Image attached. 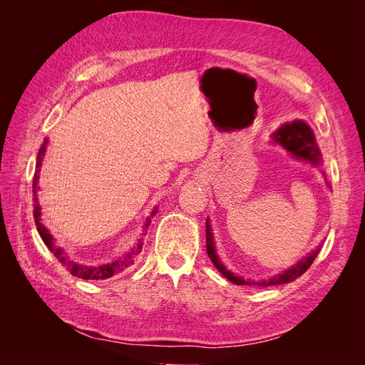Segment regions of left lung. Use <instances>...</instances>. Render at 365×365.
<instances>
[{"instance_id":"obj_1","label":"left lung","mask_w":365,"mask_h":365,"mask_svg":"<svg viewBox=\"0 0 365 365\" xmlns=\"http://www.w3.org/2000/svg\"><path fill=\"white\" fill-rule=\"evenodd\" d=\"M271 140L274 145H280L286 152H289L291 155L300 161H306L309 164L315 165V168H319L323 164L322 161V152L318 149V145L315 141V135L306 121L303 120H294L291 123H284L277 130L274 132L271 135ZM323 172V170H322ZM324 180H326V173ZM326 184L330 189V184L326 180ZM205 239H207V254L210 260L213 262V264L216 267V269L224 275L225 279H228L230 282H233L235 284H240V286H272V284H283V283H289L294 282L297 277H300L302 274H304L307 271V268L311 267L312 262L315 260V257L318 256L319 250H322V245H318L317 250L311 251L307 256L302 260H298L295 264H292L291 268L284 269L282 274L274 275L271 279L267 280H251V279H244L240 275H236L235 272H231L230 269H227L225 264L222 263V260L219 259L217 252H216V247H215V239H213V233H212V225H210V219L207 217L205 222Z\"/></svg>"}]
</instances>
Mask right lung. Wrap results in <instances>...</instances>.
Returning a JSON list of instances; mask_svg holds the SVG:
<instances>
[{
    "mask_svg": "<svg viewBox=\"0 0 365 365\" xmlns=\"http://www.w3.org/2000/svg\"><path fill=\"white\" fill-rule=\"evenodd\" d=\"M47 143L48 140L46 138V141L42 143V146L38 152V157H36V172L35 176H33V201H35V205H33V217H35V222H36V228H38V233L41 236V239L43 240V244L47 245V248L56 256V259L63 264L65 268H67L73 275L83 280H105L113 277L114 274H118L121 271H125L126 268H129L130 264H134L137 256L140 254L141 248H143V242L141 239H138V242H135L134 245L130 247L129 251H126L123 256H120L117 259H114L113 262L109 263H103V264H94V267H90V264H82L79 262L73 260L67 252H65L61 247L56 245V242H54L53 235H50L48 228L42 224V219H41V205L38 201V192H39V172H41V165L43 161V155H46V150H47ZM158 208L155 207L150 212V215L148 216L146 222H145V228L146 230L150 225V217H153L157 215ZM143 236H146L143 233Z\"/></svg>",
    "mask_w": 365,
    "mask_h": 365,
    "instance_id": "add662e5",
    "label": "right lung"
}]
</instances>
